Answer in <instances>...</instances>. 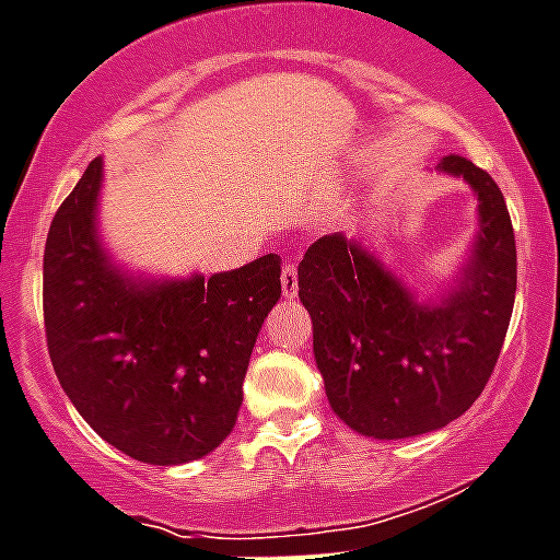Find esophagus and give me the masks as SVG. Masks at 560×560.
Listing matches in <instances>:
<instances>
[{
  "mask_svg": "<svg viewBox=\"0 0 560 560\" xmlns=\"http://www.w3.org/2000/svg\"><path fill=\"white\" fill-rule=\"evenodd\" d=\"M280 283H283V296H285V300H291V296L296 294V266L294 264L283 266Z\"/></svg>",
  "mask_w": 560,
  "mask_h": 560,
  "instance_id": "esophagus-1",
  "label": "esophagus"
}]
</instances>
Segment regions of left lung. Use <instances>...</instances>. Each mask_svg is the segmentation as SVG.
<instances>
[{
    "label": "left lung",
    "instance_id": "8db88e82",
    "mask_svg": "<svg viewBox=\"0 0 560 560\" xmlns=\"http://www.w3.org/2000/svg\"><path fill=\"white\" fill-rule=\"evenodd\" d=\"M434 170L465 180L478 200L476 236L434 300H420L363 238L343 233L313 242L296 269L329 407L374 440L429 434L465 415L492 376L514 307L503 191L465 156H443Z\"/></svg>",
    "mask_w": 560,
    "mask_h": 560
}]
</instances>
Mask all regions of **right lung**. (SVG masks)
<instances>
[{
	"label": "right lung",
	"mask_w": 560,
	"mask_h": 560,
	"mask_svg": "<svg viewBox=\"0 0 560 560\" xmlns=\"http://www.w3.org/2000/svg\"><path fill=\"white\" fill-rule=\"evenodd\" d=\"M104 159L55 214L44 253L51 365L90 429L126 456L203 459L236 425L260 324L280 300V258L206 277H148L104 247Z\"/></svg>",
	"instance_id": "1"
}]
</instances>
